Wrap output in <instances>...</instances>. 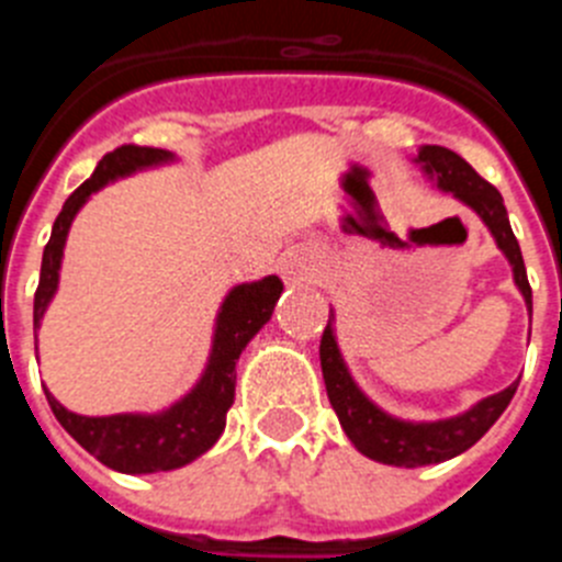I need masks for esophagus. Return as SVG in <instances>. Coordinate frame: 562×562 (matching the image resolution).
<instances>
[{"instance_id":"34e87169","label":"esophagus","mask_w":562,"mask_h":562,"mask_svg":"<svg viewBox=\"0 0 562 562\" xmlns=\"http://www.w3.org/2000/svg\"><path fill=\"white\" fill-rule=\"evenodd\" d=\"M312 272H315V261H312L310 252L290 250L281 258V276H284L290 284H304V281L312 278Z\"/></svg>"}]
</instances>
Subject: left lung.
Wrapping results in <instances>:
<instances>
[{"mask_svg":"<svg viewBox=\"0 0 562 562\" xmlns=\"http://www.w3.org/2000/svg\"><path fill=\"white\" fill-rule=\"evenodd\" d=\"M416 162L436 182L439 191L453 193L456 200L464 202L467 207H473L481 216V222L490 227L498 250L513 265L515 286L520 290L526 306H529V315H532V286H529V278H526L520 245L513 233V225H509L504 196L498 193V188L490 186L484 177H479L473 166L461 160L459 154L450 151V148L422 146ZM331 326H335V315H329V324H326L324 337H321V369H324L326 394H329L331 408H335L337 419H340L351 445L362 456H369V459L380 461V464L425 467L464 453V450L473 448L486 430L493 428L498 416L506 411V405L513 402L515 391H518L520 380H515L509 389L498 391L493 396H484L481 402H475L473 408L459 416H450V419H396V416L376 408L374 402L357 389V382L351 380L340 349H337Z\"/></svg>","mask_w":562,"mask_h":562,"instance_id":"obj_1","label":"left lung"}]
</instances>
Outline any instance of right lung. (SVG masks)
<instances>
[{"label": "right lung", "mask_w": 562, "mask_h": 562, "mask_svg": "<svg viewBox=\"0 0 562 562\" xmlns=\"http://www.w3.org/2000/svg\"><path fill=\"white\" fill-rule=\"evenodd\" d=\"M171 160L173 154L166 148L121 146L109 151L98 162L95 173L69 193L42 256V276H38L36 301H33V326L36 329L42 326L44 312L58 290V270H61L69 225L83 207V202L95 191H101L106 182ZM281 290H284L281 278L267 276L261 281L238 284L227 292L225 304L216 315L205 371H202L200 382L180 402H173L171 408L160 411V414L81 416L64 408L61 402L44 389L49 408L61 422V428L87 453H92L101 464L112 467L117 473H166V470L191 464L205 450H211L225 430L227 411L236 396V360L247 342L256 337V331L272 317Z\"/></svg>", "instance_id": "right-lung-1"}]
</instances>
